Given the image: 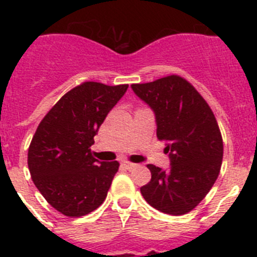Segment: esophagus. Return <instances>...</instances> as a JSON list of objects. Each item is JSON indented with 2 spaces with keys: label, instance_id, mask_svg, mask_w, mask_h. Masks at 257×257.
Wrapping results in <instances>:
<instances>
[{
  "label": "esophagus",
  "instance_id": "34e87169",
  "mask_svg": "<svg viewBox=\"0 0 257 257\" xmlns=\"http://www.w3.org/2000/svg\"><path fill=\"white\" fill-rule=\"evenodd\" d=\"M122 166H123L124 169H127V170H133L136 165L133 162H128V161H123V162H122Z\"/></svg>",
  "mask_w": 257,
  "mask_h": 257
}]
</instances>
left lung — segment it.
Instances as JSON below:
<instances>
[{
    "instance_id": "obj_1",
    "label": "left lung",
    "mask_w": 257,
    "mask_h": 257,
    "mask_svg": "<svg viewBox=\"0 0 257 257\" xmlns=\"http://www.w3.org/2000/svg\"><path fill=\"white\" fill-rule=\"evenodd\" d=\"M153 110L157 138L165 140L167 170L148 165L152 179L140 188L152 207L169 215H184L198 205L219 176L222 139L216 118L188 81L169 76L131 85Z\"/></svg>"
}]
</instances>
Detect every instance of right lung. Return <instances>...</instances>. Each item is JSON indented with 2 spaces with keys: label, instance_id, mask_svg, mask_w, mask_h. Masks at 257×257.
<instances>
[{
  "label": "right lung",
  "instance_id": "right-lung-1",
  "mask_svg": "<svg viewBox=\"0 0 257 257\" xmlns=\"http://www.w3.org/2000/svg\"><path fill=\"white\" fill-rule=\"evenodd\" d=\"M127 87L82 83L38 124L28 149L29 172L45 199L65 216L87 215L105 199L119 165L94 158L90 147Z\"/></svg>",
  "mask_w": 257,
  "mask_h": 257
}]
</instances>
